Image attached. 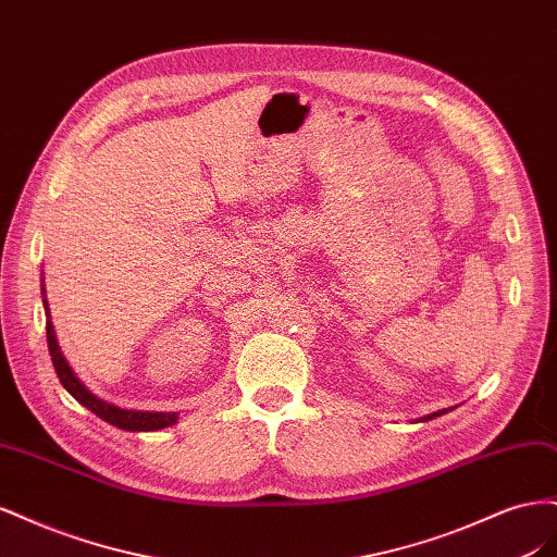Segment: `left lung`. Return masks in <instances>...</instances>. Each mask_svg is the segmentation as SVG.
<instances>
[{
  "instance_id": "left-lung-1",
  "label": "left lung",
  "mask_w": 557,
  "mask_h": 557,
  "mask_svg": "<svg viewBox=\"0 0 557 557\" xmlns=\"http://www.w3.org/2000/svg\"><path fill=\"white\" fill-rule=\"evenodd\" d=\"M442 413H446V409H442V411H434V413H430V416H425L423 420H432V418H436V416H442Z\"/></svg>"
}]
</instances>
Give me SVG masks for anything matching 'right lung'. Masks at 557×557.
I'll return each instance as SVG.
<instances>
[{"mask_svg": "<svg viewBox=\"0 0 557 557\" xmlns=\"http://www.w3.org/2000/svg\"><path fill=\"white\" fill-rule=\"evenodd\" d=\"M41 297H44V311H46L48 352H50V360H53V367H55L62 387H66V393H70L78 404H83V407L90 409L95 416H99L102 420H107V423L121 428V430H127V432H153V430H162V428H170V425L176 423L178 413H174V411L172 413H166V411H132V409L115 407V404L104 401V399H99L97 395H92L86 387V383H83L74 374V369L62 356L53 323H50V311H48L44 283H41Z\"/></svg>", "mask_w": 557, "mask_h": 557, "instance_id": "add662e5", "label": "right lung"}]
</instances>
